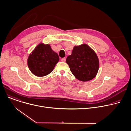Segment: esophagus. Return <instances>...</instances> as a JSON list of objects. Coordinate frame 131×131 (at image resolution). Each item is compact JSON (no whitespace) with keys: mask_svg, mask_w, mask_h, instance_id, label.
<instances>
[{"mask_svg":"<svg viewBox=\"0 0 131 131\" xmlns=\"http://www.w3.org/2000/svg\"><path fill=\"white\" fill-rule=\"evenodd\" d=\"M66 61V58H62L61 59V61L63 62H65Z\"/></svg>","mask_w":131,"mask_h":131,"instance_id":"1","label":"esophagus"}]
</instances>
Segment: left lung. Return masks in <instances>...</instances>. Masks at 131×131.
<instances>
[{
	"label": "left lung",
	"mask_w": 131,
	"mask_h": 131,
	"mask_svg": "<svg viewBox=\"0 0 131 131\" xmlns=\"http://www.w3.org/2000/svg\"><path fill=\"white\" fill-rule=\"evenodd\" d=\"M66 62L73 75L81 81L93 79L99 69V60L96 53L86 44L74 46Z\"/></svg>",
	"instance_id": "left-lung-1"
}]
</instances>
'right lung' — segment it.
<instances>
[{"instance_id":"1","label":"right lung","mask_w":131,"mask_h":131,"mask_svg":"<svg viewBox=\"0 0 131 131\" xmlns=\"http://www.w3.org/2000/svg\"><path fill=\"white\" fill-rule=\"evenodd\" d=\"M59 61L58 54L50 45L41 43L29 54L27 65L30 71L38 77H43L51 72Z\"/></svg>"}]
</instances>
